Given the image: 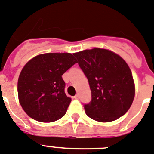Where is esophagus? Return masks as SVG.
Listing matches in <instances>:
<instances>
[{
  "label": "esophagus",
  "instance_id": "obj_1",
  "mask_svg": "<svg viewBox=\"0 0 154 154\" xmlns=\"http://www.w3.org/2000/svg\"><path fill=\"white\" fill-rule=\"evenodd\" d=\"M74 99H75V100H79V98H80V96H79L78 94H76L75 96L74 97Z\"/></svg>",
  "mask_w": 154,
  "mask_h": 154
}]
</instances>
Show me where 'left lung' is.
<instances>
[{"instance_id": "8db88e82", "label": "left lung", "mask_w": 154, "mask_h": 154, "mask_svg": "<svg viewBox=\"0 0 154 154\" xmlns=\"http://www.w3.org/2000/svg\"><path fill=\"white\" fill-rule=\"evenodd\" d=\"M89 82L91 101L86 114L99 122H110L125 114L135 94L132 73L123 58L100 48L74 54Z\"/></svg>"}]
</instances>
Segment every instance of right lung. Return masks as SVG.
Here are the masks:
<instances>
[{"label":"right lung","instance_id":"right-lung-1","mask_svg":"<svg viewBox=\"0 0 154 154\" xmlns=\"http://www.w3.org/2000/svg\"><path fill=\"white\" fill-rule=\"evenodd\" d=\"M74 56L69 53L44 54L26 63L19 76L17 93L29 117L50 123L64 116L71 98L65 94L62 75L77 63Z\"/></svg>","mask_w":154,"mask_h":154}]
</instances>
